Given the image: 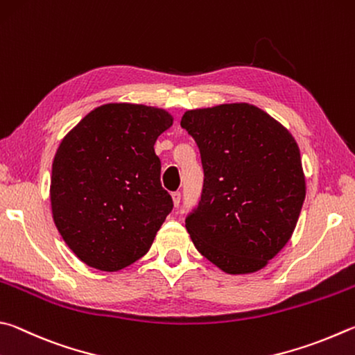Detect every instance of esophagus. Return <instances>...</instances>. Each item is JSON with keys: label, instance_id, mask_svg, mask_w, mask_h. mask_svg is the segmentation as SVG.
Segmentation results:
<instances>
[{"label": "esophagus", "instance_id": "34e87169", "mask_svg": "<svg viewBox=\"0 0 355 355\" xmlns=\"http://www.w3.org/2000/svg\"><path fill=\"white\" fill-rule=\"evenodd\" d=\"M171 198H173V202H174V206H179V202H181V191H173V195H171Z\"/></svg>", "mask_w": 355, "mask_h": 355}]
</instances>
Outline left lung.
I'll return each mask as SVG.
<instances>
[{
  "mask_svg": "<svg viewBox=\"0 0 355 355\" xmlns=\"http://www.w3.org/2000/svg\"><path fill=\"white\" fill-rule=\"evenodd\" d=\"M181 126L201 153V201L185 227L204 257L229 275L262 270L287 245L306 179L297 143L246 103L185 112Z\"/></svg>",
  "mask_w": 355,
  "mask_h": 355,
  "instance_id": "1",
  "label": "left lung"
}]
</instances>
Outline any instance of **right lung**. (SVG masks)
<instances>
[{
  "mask_svg": "<svg viewBox=\"0 0 355 355\" xmlns=\"http://www.w3.org/2000/svg\"><path fill=\"white\" fill-rule=\"evenodd\" d=\"M171 124L164 109L110 103L60 141L49 189L53 218L68 248L92 268L118 271L145 256L171 212L154 151Z\"/></svg>",
  "mask_w": 355,
  "mask_h": 355,
  "instance_id": "1",
  "label": "right lung"
}]
</instances>
